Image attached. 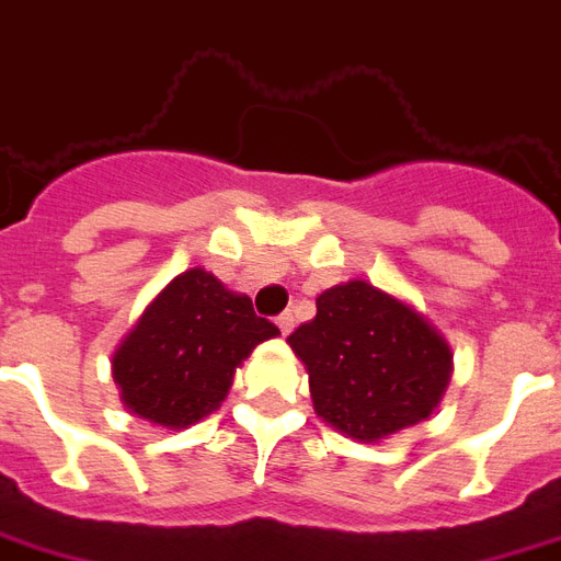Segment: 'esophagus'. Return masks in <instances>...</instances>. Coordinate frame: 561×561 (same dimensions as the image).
I'll return each mask as SVG.
<instances>
[{
  "instance_id": "esophagus-1",
  "label": "esophagus",
  "mask_w": 561,
  "mask_h": 561,
  "mask_svg": "<svg viewBox=\"0 0 561 561\" xmlns=\"http://www.w3.org/2000/svg\"><path fill=\"white\" fill-rule=\"evenodd\" d=\"M276 327L282 330V335H288L294 330V314L291 312H282L279 318H276Z\"/></svg>"
}]
</instances>
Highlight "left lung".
Here are the masks:
<instances>
[{
    "instance_id": "8db88e82",
    "label": "left lung",
    "mask_w": 561,
    "mask_h": 561,
    "mask_svg": "<svg viewBox=\"0 0 561 561\" xmlns=\"http://www.w3.org/2000/svg\"><path fill=\"white\" fill-rule=\"evenodd\" d=\"M288 344L309 371L318 416L363 443L428 419L451 377L446 339L413 306L363 279L327 288Z\"/></svg>"
}]
</instances>
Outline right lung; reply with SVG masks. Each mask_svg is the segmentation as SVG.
Here are the masks:
<instances>
[{
	"instance_id": "1",
	"label": "right lung",
	"mask_w": 561,
	"mask_h": 561,
	"mask_svg": "<svg viewBox=\"0 0 561 561\" xmlns=\"http://www.w3.org/2000/svg\"><path fill=\"white\" fill-rule=\"evenodd\" d=\"M279 330L252 300L202 267L157 294L112 356L124 408L163 428H190L226 401L252 347Z\"/></svg>"
}]
</instances>
